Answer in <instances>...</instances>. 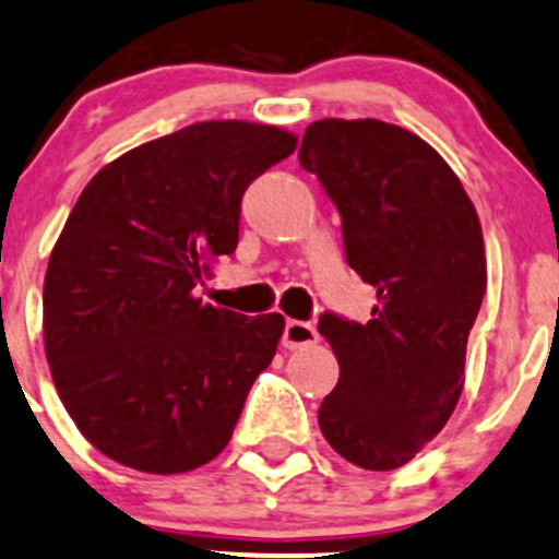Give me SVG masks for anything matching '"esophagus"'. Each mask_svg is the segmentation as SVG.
<instances>
[{"instance_id": "obj_1", "label": "esophagus", "mask_w": 559, "mask_h": 559, "mask_svg": "<svg viewBox=\"0 0 559 559\" xmlns=\"http://www.w3.org/2000/svg\"><path fill=\"white\" fill-rule=\"evenodd\" d=\"M284 348L295 350V348H305V345L319 343V332H316L313 324L308 321H286L284 326Z\"/></svg>"}]
</instances>
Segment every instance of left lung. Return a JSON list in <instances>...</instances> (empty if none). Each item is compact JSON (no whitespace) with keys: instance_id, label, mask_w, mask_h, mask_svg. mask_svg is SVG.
Listing matches in <instances>:
<instances>
[{"instance_id":"obj_1","label":"left lung","mask_w":559,"mask_h":559,"mask_svg":"<svg viewBox=\"0 0 559 559\" xmlns=\"http://www.w3.org/2000/svg\"><path fill=\"white\" fill-rule=\"evenodd\" d=\"M299 166L343 216L348 264L374 286L367 324L324 313L340 364L319 426L358 468L413 461L450 420L466 343L487 289L479 216L444 157L383 120L310 122Z\"/></svg>"}]
</instances>
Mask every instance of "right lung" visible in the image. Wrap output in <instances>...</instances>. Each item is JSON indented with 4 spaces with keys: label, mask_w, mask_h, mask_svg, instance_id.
I'll use <instances>...</instances> for the list:
<instances>
[{
    "label": "right lung",
    "mask_w": 559,
    "mask_h": 559,
    "mask_svg": "<svg viewBox=\"0 0 559 559\" xmlns=\"http://www.w3.org/2000/svg\"><path fill=\"white\" fill-rule=\"evenodd\" d=\"M297 150L246 120L187 126L87 181L50 251L45 356L80 433L111 461L185 474L227 448L284 316H240L195 295L238 246L240 198Z\"/></svg>",
    "instance_id": "add662e5"
}]
</instances>
